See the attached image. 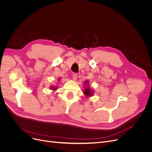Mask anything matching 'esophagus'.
<instances>
[{"mask_svg":"<svg viewBox=\"0 0 152 152\" xmlns=\"http://www.w3.org/2000/svg\"><path fill=\"white\" fill-rule=\"evenodd\" d=\"M72 78H73V81H76L77 78V74H73V77H72Z\"/></svg>","mask_w":152,"mask_h":152,"instance_id":"1","label":"esophagus"}]
</instances>
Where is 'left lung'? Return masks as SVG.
Returning a JSON list of instances; mask_svg holds the SVG:
<instances>
[{
	"label": "left lung",
	"instance_id": "left-lung-1",
	"mask_svg": "<svg viewBox=\"0 0 152 152\" xmlns=\"http://www.w3.org/2000/svg\"><path fill=\"white\" fill-rule=\"evenodd\" d=\"M84 94L86 97H92L94 95V91L92 90V89L90 88L89 86V81L86 80L84 81Z\"/></svg>",
	"mask_w": 152,
	"mask_h": 152
}]
</instances>
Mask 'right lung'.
<instances>
[{
  "instance_id": "obj_1",
  "label": "right lung",
  "mask_w": 152,
  "mask_h": 152,
  "mask_svg": "<svg viewBox=\"0 0 152 152\" xmlns=\"http://www.w3.org/2000/svg\"><path fill=\"white\" fill-rule=\"evenodd\" d=\"M60 79H58V80H60ZM50 88L51 90H52V91H56V90H57V89H58L57 86H50Z\"/></svg>"
}]
</instances>
